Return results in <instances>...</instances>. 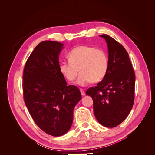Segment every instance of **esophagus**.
<instances>
[{"instance_id":"obj_1","label":"esophagus","mask_w":155,"mask_h":155,"mask_svg":"<svg viewBox=\"0 0 155 155\" xmlns=\"http://www.w3.org/2000/svg\"><path fill=\"white\" fill-rule=\"evenodd\" d=\"M80 92H81V94L82 96L85 95V91H84L83 89H80Z\"/></svg>"}]
</instances>
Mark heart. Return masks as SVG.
Segmentation results:
<instances>
[{"instance_id": "heart-1", "label": "heart", "mask_w": 155, "mask_h": 155, "mask_svg": "<svg viewBox=\"0 0 155 155\" xmlns=\"http://www.w3.org/2000/svg\"><path fill=\"white\" fill-rule=\"evenodd\" d=\"M68 61L62 62L60 70L69 81L77 79V84L85 86L88 83H95L101 81L107 72L109 61L106 53L92 46L81 45L70 50Z\"/></svg>"}]
</instances>
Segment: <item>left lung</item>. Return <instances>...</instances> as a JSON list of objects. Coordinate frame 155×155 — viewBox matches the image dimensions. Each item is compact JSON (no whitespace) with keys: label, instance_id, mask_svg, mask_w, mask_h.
I'll use <instances>...</instances> for the list:
<instances>
[{"label":"left lung","instance_id":"8db88e82","mask_svg":"<svg viewBox=\"0 0 155 155\" xmlns=\"http://www.w3.org/2000/svg\"><path fill=\"white\" fill-rule=\"evenodd\" d=\"M107 43L109 67L102 81L89 88L86 94L93 100L96 118L107 127H115L125 120L134 100L135 74L127 51L107 34L101 35Z\"/></svg>","mask_w":155,"mask_h":155}]
</instances>
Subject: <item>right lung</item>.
Segmentation results:
<instances>
[{"instance_id":"1","label":"right lung","mask_w":155,"mask_h":155,"mask_svg":"<svg viewBox=\"0 0 155 155\" xmlns=\"http://www.w3.org/2000/svg\"><path fill=\"white\" fill-rule=\"evenodd\" d=\"M63 44L45 41L35 48L23 72V96L31 118L44 132L54 137L71 127L73 111L81 99L79 88L67 85L60 70Z\"/></svg>"}]
</instances>
